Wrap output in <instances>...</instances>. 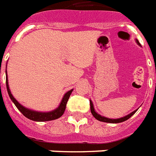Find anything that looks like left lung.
<instances>
[{"label": "left lung", "instance_id": "1", "mask_svg": "<svg viewBox=\"0 0 156 156\" xmlns=\"http://www.w3.org/2000/svg\"><path fill=\"white\" fill-rule=\"evenodd\" d=\"M136 42L138 43V44H140V43H139V41L136 40ZM90 112H91V114L93 115V117L95 118L96 119H98L99 121H101V122H111V123H118V122H124L126 120H128L129 118H131L132 116L135 113L137 112L136 111H133V112H131L130 114L129 115L125 116V117H123V118H121V119H108V118H105V117H101V115H99L98 114L95 110H94V107H93V104H92V102L91 101H90Z\"/></svg>", "mask_w": 156, "mask_h": 156}]
</instances>
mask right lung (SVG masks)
Here are the masks:
<instances>
[{
  "label": "right lung",
  "instance_id": "add662e5",
  "mask_svg": "<svg viewBox=\"0 0 156 156\" xmlns=\"http://www.w3.org/2000/svg\"><path fill=\"white\" fill-rule=\"evenodd\" d=\"M5 83H6V89H7V92L9 95L10 98L12 99V101L14 102V104L16 106L17 109L19 110L23 115L25 116L26 118L28 119H31L33 121H37V122H45V121H50V120H55L58 118H60L61 116L64 114V112L66 111V104L67 101L69 100V96L73 91V90H69L67 93L65 94L64 98L62 99V101L60 105L58 106V108L57 109H55L54 111L49 112H35L29 110L27 108H24L23 106L20 104L18 101H16L15 98H13V96L11 93L9 89V86H8V80H7V76H5Z\"/></svg>",
  "mask_w": 156,
  "mask_h": 156
}]
</instances>
